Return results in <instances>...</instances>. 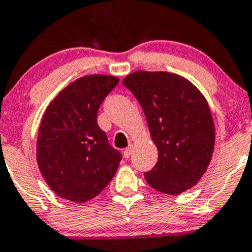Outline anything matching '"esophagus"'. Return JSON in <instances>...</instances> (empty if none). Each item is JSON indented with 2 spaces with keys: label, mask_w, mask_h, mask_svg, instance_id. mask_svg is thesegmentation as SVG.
<instances>
[{
  "label": "esophagus",
  "mask_w": 252,
  "mask_h": 252,
  "mask_svg": "<svg viewBox=\"0 0 252 252\" xmlns=\"http://www.w3.org/2000/svg\"><path fill=\"white\" fill-rule=\"evenodd\" d=\"M132 151H133V145H129L128 148H126L125 150H124V157H125V158L131 157Z\"/></svg>",
  "instance_id": "1"
}]
</instances>
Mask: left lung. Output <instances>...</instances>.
Instances as JSON below:
<instances>
[{
    "label": "left lung",
    "mask_w": 252,
    "mask_h": 252,
    "mask_svg": "<svg viewBox=\"0 0 252 252\" xmlns=\"http://www.w3.org/2000/svg\"><path fill=\"white\" fill-rule=\"evenodd\" d=\"M123 83L140 103L158 150L146 182L170 195L193 187L210 165L216 141L205 96L185 77L165 71H135Z\"/></svg>",
    "instance_id": "left-lung-1"
}]
</instances>
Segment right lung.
Instances as JSON below:
<instances>
[{
  "mask_svg": "<svg viewBox=\"0 0 252 252\" xmlns=\"http://www.w3.org/2000/svg\"><path fill=\"white\" fill-rule=\"evenodd\" d=\"M119 78L88 75L62 90L42 115L36 162L58 196L86 202L100 194L118 170L121 154L97 125V111Z\"/></svg>",
  "mask_w": 252,
  "mask_h": 252,
  "instance_id": "add662e5",
  "label": "right lung"
}]
</instances>
